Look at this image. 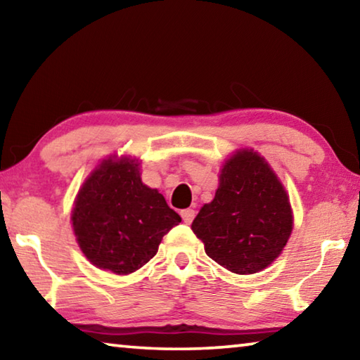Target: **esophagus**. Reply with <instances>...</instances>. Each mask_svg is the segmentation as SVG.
I'll return each instance as SVG.
<instances>
[{
  "label": "esophagus",
  "mask_w": 360,
  "mask_h": 360,
  "mask_svg": "<svg viewBox=\"0 0 360 360\" xmlns=\"http://www.w3.org/2000/svg\"><path fill=\"white\" fill-rule=\"evenodd\" d=\"M181 217H182V221H184L187 225L188 224H192V221H193V217H195V211L193 210H182L181 211Z\"/></svg>",
  "instance_id": "esophagus-1"
}]
</instances>
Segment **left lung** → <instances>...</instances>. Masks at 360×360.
I'll return each mask as SVG.
<instances>
[{
  "label": "left lung",
  "mask_w": 360,
  "mask_h": 360,
  "mask_svg": "<svg viewBox=\"0 0 360 360\" xmlns=\"http://www.w3.org/2000/svg\"><path fill=\"white\" fill-rule=\"evenodd\" d=\"M292 225L281 181L264 157L243 149L225 160L214 200L202 206L192 230L219 265L236 275H252L281 254Z\"/></svg>",
  "instance_id": "1"
}]
</instances>
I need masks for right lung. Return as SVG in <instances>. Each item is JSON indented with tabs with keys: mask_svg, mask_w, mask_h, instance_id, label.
I'll use <instances>...</instances> for the list:
<instances>
[{
	"mask_svg": "<svg viewBox=\"0 0 360 360\" xmlns=\"http://www.w3.org/2000/svg\"><path fill=\"white\" fill-rule=\"evenodd\" d=\"M71 222L79 248L95 266L129 275L154 257L181 217L157 188L143 184L136 158L109 157L85 179Z\"/></svg>",
	"mask_w": 360,
	"mask_h": 360,
	"instance_id": "obj_1",
	"label": "right lung"
}]
</instances>
